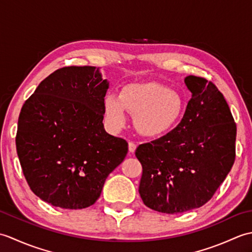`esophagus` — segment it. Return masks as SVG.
Here are the masks:
<instances>
[{
    "label": "esophagus",
    "instance_id": "1",
    "mask_svg": "<svg viewBox=\"0 0 252 252\" xmlns=\"http://www.w3.org/2000/svg\"><path fill=\"white\" fill-rule=\"evenodd\" d=\"M135 149H136V145H135V144L133 143V142H129V153L134 154Z\"/></svg>",
    "mask_w": 252,
    "mask_h": 252
}]
</instances>
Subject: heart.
<instances>
[{
	"label": "heart",
	"mask_w": 252,
	"mask_h": 252,
	"mask_svg": "<svg viewBox=\"0 0 252 252\" xmlns=\"http://www.w3.org/2000/svg\"><path fill=\"white\" fill-rule=\"evenodd\" d=\"M181 96L156 82L132 83L121 90L120 96L106 95L104 111L107 125L119 130L126 123V112L135 115L137 131L147 137L167 135L184 115Z\"/></svg>",
	"instance_id": "heart-1"
}]
</instances>
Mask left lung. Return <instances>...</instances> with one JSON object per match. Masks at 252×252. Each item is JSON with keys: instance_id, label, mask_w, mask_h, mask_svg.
<instances>
[{"instance_id": "1", "label": "left lung", "mask_w": 252, "mask_h": 252, "mask_svg": "<svg viewBox=\"0 0 252 252\" xmlns=\"http://www.w3.org/2000/svg\"><path fill=\"white\" fill-rule=\"evenodd\" d=\"M185 84L191 98L178 126L135 151L144 205L169 215L210 200L236 156V123L223 94L201 77H186Z\"/></svg>"}]
</instances>
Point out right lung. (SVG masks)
<instances>
[{"label": "right lung", "instance_id": "obj_1", "mask_svg": "<svg viewBox=\"0 0 252 252\" xmlns=\"http://www.w3.org/2000/svg\"><path fill=\"white\" fill-rule=\"evenodd\" d=\"M107 89L98 68L63 67L21 108L16 134L21 169L30 189L52 206H92L126 156V141L104 129Z\"/></svg>", "mask_w": 252, "mask_h": 252}]
</instances>
